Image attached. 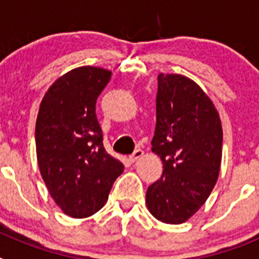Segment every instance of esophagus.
Returning <instances> with one entry per match:
<instances>
[{"label": "esophagus", "instance_id": "esophagus-1", "mask_svg": "<svg viewBox=\"0 0 259 259\" xmlns=\"http://www.w3.org/2000/svg\"><path fill=\"white\" fill-rule=\"evenodd\" d=\"M144 155V150L143 149H136L134 152V154L131 155V157H130V159H131V162H136L137 159H140L141 157H143Z\"/></svg>", "mask_w": 259, "mask_h": 259}]
</instances>
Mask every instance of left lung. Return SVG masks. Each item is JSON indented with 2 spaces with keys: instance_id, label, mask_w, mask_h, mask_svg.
Here are the masks:
<instances>
[{
  "instance_id": "8db88e82",
  "label": "left lung",
  "mask_w": 259,
  "mask_h": 259,
  "mask_svg": "<svg viewBox=\"0 0 259 259\" xmlns=\"http://www.w3.org/2000/svg\"><path fill=\"white\" fill-rule=\"evenodd\" d=\"M157 123L152 152L161 158V179L146 191L158 221L182 224L206 202L217 184L223 130L211 98L189 77L158 75Z\"/></svg>"
}]
</instances>
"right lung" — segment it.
Instances as JSON below:
<instances>
[{"mask_svg": "<svg viewBox=\"0 0 259 259\" xmlns=\"http://www.w3.org/2000/svg\"><path fill=\"white\" fill-rule=\"evenodd\" d=\"M110 79L105 68H74L49 87L38 109V168L57 206L71 218L96 214L124 170L105 150L96 116L97 98Z\"/></svg>", "mask_w": 259, "mask_h": 259, "instance_id": "obj_1", "label": "right lung"}]
</instances>
